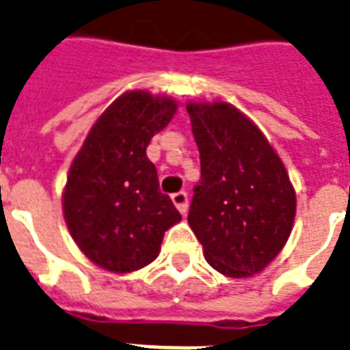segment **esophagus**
I'll list each match as a JSON object with an SVG mask.
<instances>
[{"instance_id": "esophagus-1", "label": "esophagus", "mask_w": 350, "mask_h": 350, "mask_svg": "<svg viewBox=\"0 0 350 350\" xmlns=\"http://www.w3.org/2000/svg\"><path fill=\"white\" fill-rule=\"evenodd\" d=\"M173 204L177 206V210L180 213L188 212V193L186 191H177V193L172 195Z\"/></svg>"}]
</instances>
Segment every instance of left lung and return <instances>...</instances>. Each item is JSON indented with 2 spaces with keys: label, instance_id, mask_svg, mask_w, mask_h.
I'll use <instances>...</instances> for the list:
<instances>
[{
  "label": "left lung",
  "instance_id": "left-lung-1",
  "mask_svg": "<svg viewBox=\"0 0 350 350\" xmlns=\"http://www.w3.org/2000/svg\"><path fill=\"white\" fill-rule=\"evenodd\" d=\"M200 153L188 223L206 261L230 278L261 272L285 246L296 193L259 129L224 102L188 104Z\"/></svg>",
  "mask_w": 350,
  "mask_h": 350
}]
</instances>
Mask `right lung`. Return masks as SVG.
I'll list each match as a JSON object with an SVG mask.
<instances>
[{
    "instance_id": "add662e5",
    "label": "right lung",
    "mask_w": 350,
    "mask_h": 350,
    "mask_svg": "<svg viewBox=\"0 0 350 350\" xmlns=\"http://www.w3.org/2000/svg\"><path fill=\"white\" fill-rule=\"evenodd\" d=\"M175 109L166 96L122 94L96 120L72 161L64 191L65 221L80 250L105 270L126 273L150 265L164 232L180 221L146 155Z\"/></svg>"
}]
</instances>
